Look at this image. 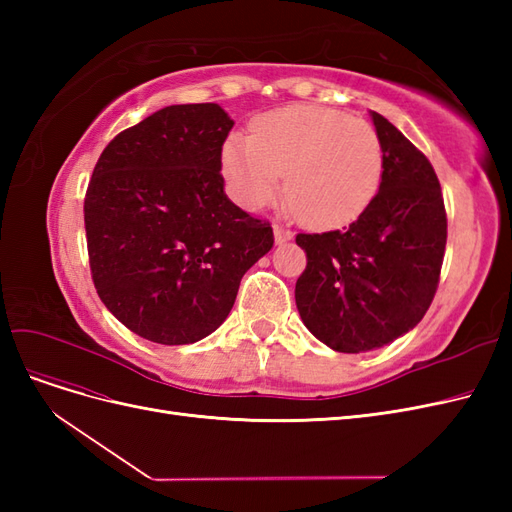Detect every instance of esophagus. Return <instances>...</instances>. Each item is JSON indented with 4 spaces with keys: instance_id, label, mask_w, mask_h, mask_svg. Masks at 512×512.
Instances as JSON below:
<instances>
[{
    "instance_id": "1",
    "label": "esophagus",
    "mask_w": 512,
    "mask_h": 512,
    "mask_svg": "<svg viewBox=\"0 0 512 512\" xmlns=\"http://www.w3.org/2000/svg\"><path fill=\"white\" fill-rule=\"evenodd\" d=\"M273 235H275V243H286L292 239V232L280 224H273Z\"/></svg>"
}]
</instances>
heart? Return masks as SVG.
Instances as JSON below:
<instances>
[{
	"label": "heart",
	"mask_w": 512,
	"mask_h": 512,
	"mask_svg": "<svg viewBox=\"0 0 512 512\" xmlns=\"http://www.w3.org/2000/svg\"><path fill=\"white\" fill-rule=\"evenodd\" d=\"M384 170L382 141L369 121L324 106H286L252 123L250 138L222 147L230 196L245 209L269 205L282 188L314 228L352 222L374 200Z\"/></svg>",
	"instance_id": "b5f03b06"
}]
</instances>
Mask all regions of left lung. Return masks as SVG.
Here are the masks:
<instances>
[{"mask_svg":"<svg viewBox=\"0 0 512 512\" xmlns=\"http://www.w3.org/2000/svg\"><path fill=\"white\" fill-rule=\"evenodd\" d=\"M369 115L384 151L378 194L348 228L297 235L307 254L294 288L301 320L348 354L391 344L423 320L446 247L436 170L389 119Z\"/></svg>","mask_w":512,"mask_h":512,"instance_id":"8db88e82","label":"left lung"}]
</instances>
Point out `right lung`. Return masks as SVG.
<instances>
[{
	"mask_svg": "<svg viewBox=\"0 0 512 512\" xmlns=\"http://www.w3.org/2000/svg\"><path fill=\"white\" fill-rule=\"evenodd\" d=\"M220 104H173L106 145L85 196L102 303L149 342L194 344L228 318L241 277L273 247L269 222L224 192Z\"/></svg>",
	"mask_w": 512,
	"mask_h": 512,
	"instance_id": "1",
	"label": "right lung"
}]
</instances>
